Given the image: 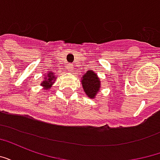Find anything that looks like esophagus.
Here are the masks:
<instances>
[{
  "label": "esophagus",
  "instance_id": "34e87169",
  "mask_svg": "<svg viewBox=\"0 0 160 160\" xmlns=\"http://www.w3.org/2000/svg\"><path fill=\"white\" fill-rule=\"evenodd\" d=\"M67 68H68V71H73V64H68Z\"/></svg>",
  "mask_w": 160,
  "mask_h": 160
}]
</instances>
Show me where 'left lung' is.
<instances>
[{
  "label": "left lung",
  "mask_w": 160,
  "mask_h": 160,
  "mask_svg": "<svg viewBox=\"0 0 160 160\" xmlns=\"http://www.w3.org/2000/svg\"><path fill=\"white\" fill-rule=\"evenodd\" d=\"M81 80L82 87L87 96L91 98H93L100 87V81L98 78L97 74L92 71H87L82 77Z\"/></svg>",
  "instance_id": "1"
}]
</instances>
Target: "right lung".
<instances>
[{
    "mask_svg": "<svg viewBox=\"0 0 160 160\" xmlns=\"http://www.w3.org/2000/svg\"><path fill=\"white\" fill-rule=\"evenodd\" d=\"M53 81H55V79H54V74H53L52 73H49V74H48V80L45 79V80H44V81H42L41 85H42V87H44V89H49V88H50V87H51V85L54 83Z\"/></svg>",
    "mask_w": 160,
    "mask_h": 160,
    "instance_id": "obj_1",
    "label": "right lung"
}]
</instances>
